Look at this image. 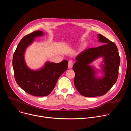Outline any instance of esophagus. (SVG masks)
<instances>
[{
	"mask_svg": "<svg viewBox=\"0 0 131 131\" xmlns=\"http://www.w3.org/2000/svg\"><path fill=\"white\" fill-rule=\"evenodd\" d=\"M72 66H73V62H72V61H71V60L69 61H68V68H72Z\"/></svg>",
	"mask_w": 131,
	"mask_h": 131,
	"instance_id": "esophagus-1",
	"label": "esophagus"
}]
</instances>
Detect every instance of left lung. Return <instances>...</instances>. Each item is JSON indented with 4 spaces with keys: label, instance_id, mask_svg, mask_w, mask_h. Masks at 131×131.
Segmentation results:
<instances>
[{
    "label": "left lung",
    "instance_id": "left-lung-1",
    "mask_svg": "<svg viewBox=\"0 0 131 131\" xmlns=\"http://www.w3.org/2000/svg\"><path fill=\"white\" fill-rule=\"evenodd\" d=\"M99 41L104 45L85 49L76 58L72 69L75 72L74 84L80 94L85 97H96L105 95L117 81L120 58L114 42L98 34ZM100 57L103 58L102 67L104 76L96 77V70L89 64Z\"/></svg>",
    "mask_w": 131,
    "mask_h": 131
}]
</instances>
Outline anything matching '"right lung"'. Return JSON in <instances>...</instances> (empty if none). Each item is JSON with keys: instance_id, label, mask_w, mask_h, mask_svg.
I'll return each instance as SVG.
<instances>
[{"instance_id": "obj_1", "label": "right lung", "mask_w": 131, "mask_h": 131, "mask_svg": "<svg viewBox=\"0 0 131 131\" xmlns=\"http://www.w3.org/2000/svg\"><path fill=\"white\" fill-rule=\"evenodd\" d=\"M43 35L42 31L37 30L24 36L14 53L12 65L15 81L24 91L35 96L49 95L54 88L61 74L68 68V61L59 63L46 62L45 66L38 70L29 68L24 60V53L37 37Z\"/></svg>"}]
</instances>
